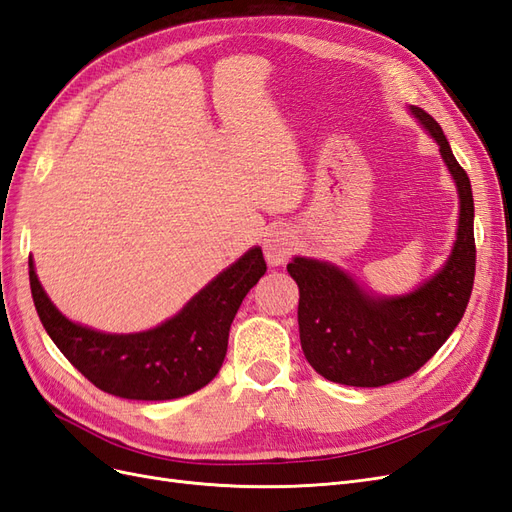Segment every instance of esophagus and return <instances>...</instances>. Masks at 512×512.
<instances>
[{"label":"esophagus","instance_id":"esophagus-1","mask_svg":"<svg viewBox=\"0 0 512 512\" xmlns=\"http://www.w3.org/2000/svg\"><path fill=\"white\" fill-rule=\"evenodd\" d=\"M294 250H297V241H294L292 230H288L284 226L273 228L265 239V256H267L269 265H273V267L286 262Z\"/></svg>","mask_w":512,"mask_h":512}]
</instances>
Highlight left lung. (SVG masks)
Masks as SVG:
<instances>
[{
    "instance_id": "left-lung-1",
    "label": "left lung",
    "mask_w": 512,
    "mask_h": 512,
    "mask_svg": "<svg viewBox=\"0 0 512 512\" xmlns=\"http://www.w3.org/2000/svg\"><path fill=\"white\" fill-rule=\"evenodd\" d=\"M440 145L459 192V228L451 258L421 288L374 299L327 262L294 258L288 273L299 286L301 348L320 376L348 386H384L412 376L440 350L474 286V198L468 173L455 160L438 121L412 108Z\"/></svg>"
}]
</instances>
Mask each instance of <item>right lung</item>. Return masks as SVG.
Returning a JSON list of instances; mask_svg holds the SVG:
<instances>
[{"label": "right lung", "instance_id": "obj_1", "mask_svg": "<svg viewBox=\"0 0 512 512\" xmlns=\"http://www.w3.org/2000/svg\"><path fill=\"white\" fill-rule=\"evenodd\" d=\"M265 271L262 250L254 247L158 329L108 335L61 316L42 290L29 258L36 312L61 354L100 391L143 401L190 395L215 378L224 363L237 309Z\"/></svg>", "mask_w": 512, "mask_h": 512}]
</instances>
